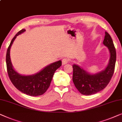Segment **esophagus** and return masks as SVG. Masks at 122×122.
<instances>
[{
	"instance_id": "34e87169",
	"label": "esophagus",
	"mask_w": 122,
	"mask_h": 122,
	"mask_svg": "<svg viewBox=\"0 0 122 122\" xmlns=\"http://www.w3.org/2000/svg\"><path fill=\"white\" fill-rule=\"evenodd\" d=\"M68 62H69V59H67V58H64V59H63L62 60V62L63 65L67 64Z\"/></svg>"
}]
</instances>
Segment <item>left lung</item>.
<instances>
[{"mask_svg":"<svg viewBox=\"0 0 122 122\" xmlns=\"http://www.w3.org/2000/svg\"><path fill=\"white\" fill-rule=\"evenodd\" d=\"M103 44L110 52V59L106 69L95 75H90L76 65H73L72 80L73 83L81 93L91 95L105 88L114 73L116 61V51L113 40L107 32H105Z\"/></svg>","mask_w":122,"mask_h":122,"instance_id":"1","label":"left lung"}]
</instances>
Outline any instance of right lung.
Instances as JSON below:
<instances>
[{
  "label": "right lung",
  "instance_id": "obj_1",
  "mask_svg": "<svg viewBox=\"0 0 122 122\" xmlns=\"http://www.w3.org/2000/svg\"><path fill=\"white\" fill-rule=\"evenodd\" d=\"M25 31V29L19 31L12 39L8 48L6 63L8 76L13 85L23 93L30 96H40L43 95L49 87L55 72L61 66L62 62L59 61L51 63L35 75L23 76L17 73L13 69L10 60V49L17 36Z\"/></svg>",
  "mask_w": 122,
  "mask_h": 122
}]
</instances>
